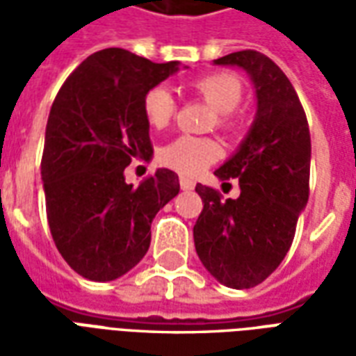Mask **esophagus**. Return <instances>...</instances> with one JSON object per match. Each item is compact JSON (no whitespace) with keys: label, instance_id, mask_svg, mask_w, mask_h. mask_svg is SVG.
<instances>
[{"label":"esophagus","instance_id":"obj_1","mask_svg":"<svg viewBox=\"0 0 356 356\" xmlns=\"http://www.w3.org/2000/svg\"><path fill=\"white\" fill-rule=\"evenodd\" d=\"M179 185H181V188H183V191H193L194 181H193V179H188V177H181V179H179Z\"/></svg>","mask_w":356,"mask_h":356}]
</instances>
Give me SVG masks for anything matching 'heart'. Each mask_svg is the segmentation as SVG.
I'll return each instance as SVG.
<instances>
[{"label":"heart","instance_id":"heart-1","mask_svg":"<svg viewBox=\"0 0 356 356\" xmlns=\"http://www.w3.org/2000/svg\"><path fill=\"white\" fill-rule=\"evenodd\" d=\"M193 91L219 114V125L231 127V112L238 108L244 97L242 81L227 72L208 74L193 83ZM143 114L150 127L163 129L175 114V99L168 88L150 89L143 99ZM221 156V147L213 139L181 135L160 150V160L181 175H198Z\"/></svg>","mask_w":356,"mask_h":356}]
</instances>
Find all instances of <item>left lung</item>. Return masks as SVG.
I'll return each instance as SVG.
<instances>
[{
	"instance_id": "1",
	"label": "left lung",
	"mask_w": 356,
	"mask_h": 356,
	"mask_svg": "<svg viewBox=\"0 0 356 356\" xmlns=\"http://www.w3.org/2000/svg\"><path fill=\"white\" fill-rule=\"evenodd\" d=\"M213 65L250 76L257 110L236 152L216 170L221 181L238 179V198L223 200L216 188L196 185L204 209L194 246L217 282L244 290L261 284L290 250L309 200L311 133L296 89L263 53L236 51Z\"/></svg>"
}]
</instances>
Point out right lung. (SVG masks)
I'll return each instance as SVG.
<instances>
[{
	"label": "right lung",
	"mask_w": 356,
	"mask_h": 356,
	"mask_svg": "<svg viewBox=\"0 0 356 356\" xmlns=\"http://www.w3.org/2000/svg\"><path fill=\"white\" fill-rule=\"evenodd\" d=\"M181 63H152L110 47L74 70L51 106L42 158L45 208L55 246L88 280L124 276L150 246V223L179 194V177L156 170L125 183L133 158H152L143 99Z\"/></svg>",
	"instance_id": "right-lung-1"
}]
</instances>
